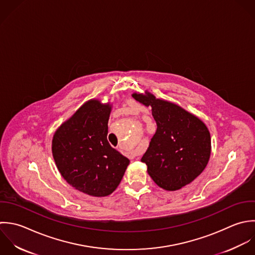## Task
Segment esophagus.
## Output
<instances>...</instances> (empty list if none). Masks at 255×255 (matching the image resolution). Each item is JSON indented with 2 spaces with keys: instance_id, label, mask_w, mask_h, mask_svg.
<instances>
[{
  "instance_id": "34e87169",
  "label": "esophagus",
  "mask_w": 255,
  "mask_h": 255,
  "mask_svg": "<svg viewBox=\"0 0 255 255\" xmlns=\"http://www.w3.org/2000/svg\"><path fill=\"white\" fill-rule=\"evenodd\" d=\"M127 156H128V158H129L130 160H133V159H135V158L138 156V153L135 152V151H132V152L127 153Z\"/></svg>"
}]
</instances>
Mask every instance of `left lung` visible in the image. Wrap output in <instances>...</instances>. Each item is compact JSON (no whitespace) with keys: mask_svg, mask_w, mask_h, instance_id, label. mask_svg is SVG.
<instances>
[{"mask_svg":"<svg viewBox=\"0 0 255 255\" xmlns=\"http://www.w3.org/2000/svg\"><path fill=\"white\" fill-rule=\"evenodd\" d=\"M132 97L152 107L157 131L141 161L152 180L166 191H177L192 183L206 169L212 152L206 124L181 106L156 98L149 91Z\"/></svg>","mask_w":255,"mask_h":255,"instance_id":"obj_1","label":"left lung"}]
</instances>
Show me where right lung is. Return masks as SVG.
I'll return each mask as SVG.
<instances>
[{"label": "right lung", "instance_id": "add662e5", "mask_svg": "<svg viewBox=\"0 0 255 255\" xmlns=\"http://www.w3.org/2000/svg\"><path fill=\"white\" fill-rule=\"evenodd\" d=\"M112 105L90 99L55 131L51 151L63 179L92 197H106L120 184L130 163L107 141Z\"/></svg>", "mask_w": 255, "mask_h": 255}]
</instances>
